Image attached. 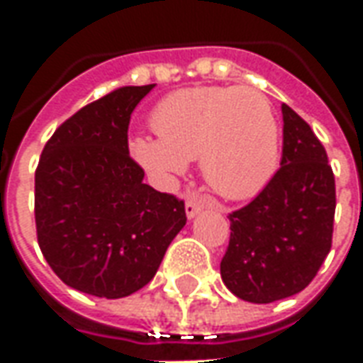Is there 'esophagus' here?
Returning <instances> with one entry per match:
<instances>
[{
	"mask_svg": "<svg viewBox=\"0 0 363 363\" xmlns=\"http://www.w3.org/2000/svg\"><path fill=\"white\" fill-rule=\"evenodd\" d=\"M184 210H186L189 218H194L196 213L202 212V202L196 196H189L186 198V204H184Z\"/></svg>",
	"mask_w": 363,
	"mask_h": 363,
	"instance_id": "1",
	"label": "esophagus"
}]
</instances>
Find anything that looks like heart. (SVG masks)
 I'll use <instances>...</instances> for the list:
<instances>
[{
  "instance_id": "obj_1",
  "label": "heart",
  "mask_w": 363,
  "mask_h": 363,
  "mask_svg": "<svg viewBox=\"0 0 363 363\" xmlns=\"http://www.w3.org/2000/svg\"><path fill=\"white\" fill-rule=\"evenodd\" d=\"M159 138L134 135L130 155L155 181L169 184L189 161L218 194H259L278 167L280 134L272 106L252 87H192L165 96L151 114Z\"/></svg>"
}]
</instances>
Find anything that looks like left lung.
<instances>
[{
	"label": "left lung",
	"mask_w": 363,
	"mask_h": 363,
	"mask_svg": "<svg viewBox=\"0 0 363 363\" xmlns=\"http://www.w3.org/2000/svg\"><path fill=\"white\" fill-rule=\"evenodd\" d=\"M280 169L257 198L228 216L221 280L251 303L296 296L319 272L333 245L336 189L327 151L311 126L281 104Z\"/></svg>",
	"instance_id": "left-lung-1"
}]
</instances>
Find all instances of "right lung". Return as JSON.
<instances>
[{"label": "right lung", "mask_w": 363, "mask_h": 363, "mask_svg": "<svg viewBox=\"0 0 363 363\" xmlns=\"http://www.w3.org/2000/svg\"><path fill=\"white\" fill-rule=\"evenodd\" d=\"M155 85L118 87L60 124L35 173L36 239L60 280L118 299L142 289L186 223L184 202L143 182L130 116Z\"/></svg>", "instance_id": "add662e5"}]
</instances>
